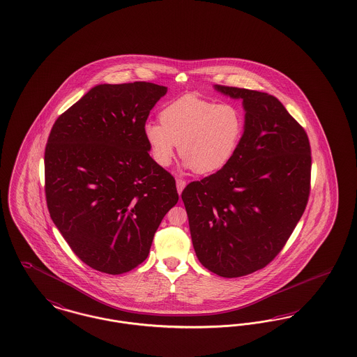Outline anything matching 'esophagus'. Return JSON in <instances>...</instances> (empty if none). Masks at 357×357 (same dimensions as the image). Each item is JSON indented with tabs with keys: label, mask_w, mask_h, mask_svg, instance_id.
<instances>
[{
	"label": "esophagus",
	"mask_w": 357,
	"mask_h": 357,
	"mask_svg": "<svg viewBox=\"0 0 357 357\" xmlns=\"http://www.w3.org/2000/svg\"><path fill=\"white\" fill-rule=\"evenodd\" d=\"M185 186H186V181L182 179V178H178V179H176V189H178L179 194L183 191Z\"/></svg>",
	"instance_id": "1"
}]
</instances>
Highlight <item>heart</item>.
<instances>
[{
	"mask_svg": "<svg viewBox=\"0 0 357 357\" xmlns=\"http://www.w3.org/2000/svg\"><path fill=\"white\" fill-rule=\"evenodd\" d=\"M159 123H147L144 136L155 162L167 167L179 155L199 174L225 167L236 153L244 133V114L231 102H215L183 96L168 104Z\"/></svg>",
	"mask_w": 357,
	"mask_h": 357,
	"instance_id": "obj_1",
	"label": "heart"
}]
</instances>
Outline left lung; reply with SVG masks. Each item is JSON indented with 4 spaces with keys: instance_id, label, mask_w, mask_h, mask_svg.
<instances>
[{
    "instance_id": "8db88e82",
    "label": "left lung",
    "mask_w": 357,
    "mask_h": 357,
    "mask_svg": "<svg viewBox=\"0 0 357 357\" xmlns=\"http://www.w3.org/2000/svg\"><path fill=\"white\" fill-rule=\"evenodd\" d=\"M241 98L245 129L229 163L182 191L201 264L238 278L270 264L283 250L310 195L306 130L267 93L217 84Z\"/></svg>"
}]
</instances>
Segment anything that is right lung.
<instances>
[{
  "label": "right lung",
  "mask_w": 357,
  "mask_h": 357,
  "mask_svg": "<svg viewBox=\"0 0 357 357\" xmlns=\"http://www.w3.org/2000/svg\"><path fill=\"white\" fill-rule=\"evenodd\" d=\"M167 93L149 82L98 84L62 113L44 151L50 215L89 267L119 275L147 259L176 205L175 178L148 153V114Z\"/></svg>",
  "instance_id": "1"
}]
</instances>
